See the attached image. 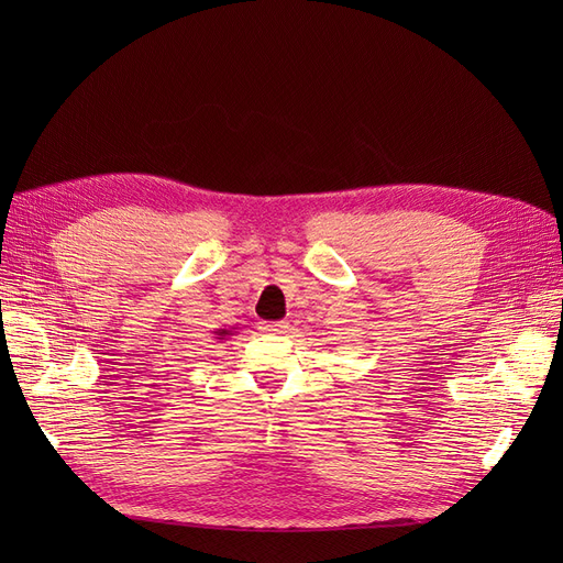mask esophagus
<instances>
[{"mask_svg":"<svg viewBox=\"0 0 563 563\" xmlns=\"http://www.w3.org/2000/svg\"><path fill=\"white\" fill-rule=\"evenodd\" d=\"M260 329H262L264 333H272V335H283V333H287L289 323H287V321H264Z\"/></svg>","mask_w":563,"mask_h":563,"instance_id":"esophagus-1","label":"esophagus"}]
</instances>
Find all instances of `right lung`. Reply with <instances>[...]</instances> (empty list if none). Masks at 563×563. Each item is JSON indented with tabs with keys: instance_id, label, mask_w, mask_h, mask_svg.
<instances>
[{
	"instance_id": "1",
	"label": "right lung",
	"mask_w": 563,
	"mask_h": 563,
	"mask_svg": "<svg viewBox=\"0 0 563 563\" xmlns=\"http://www.w3.org/2000/svg\"><path fill=\"white\" fill-rule=\"evenodd\" d=\"M230 335H234L232 329H217V331H214V338H217V340H228Z\"/></svg>"
}]
</instances>
